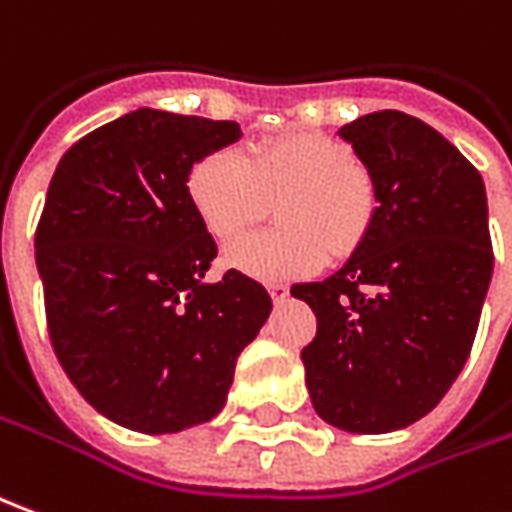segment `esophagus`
<instances>
[{"instance_id":"1","label":"esophagus","mask_w":512,"mask_h":512,"mask_svg":"<svg viewBox=\"0 0 512 512\" xmlns=\"http://www.w3.org/2000/svg\"><path fill=\"white\" fill-rule=\"evenodd\" d=\"M269 294L274 302H283L285 297H288V288H285L283 283H274V285H269Z\"/></svg>"}]
</instances>
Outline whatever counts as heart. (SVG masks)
<instances>
[{"label":"heart","mask_w":512,"mask_h":512,"mask_svg":"<svg viewBox=\"0 0 512 512\" xmlns=\"http://www.w3.org/2000/svg\"><path fill=\"white\" fill-rule=\"evenodd\" d=\"M187 196L215 241L227 243L257 224L269 201L277 232L241 238L224 252L229 269L260 283H291L325 269L333 255L353 252L375 212L370 176L339 139L319 134L224 148L201 156L187 176Z\"/></svg>","instance_id":"heart-1"}]
</instances>
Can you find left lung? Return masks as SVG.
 I'll use <instances>...</instances> for the list:
<instances>
[{
	"instance_id": "8db88e82",
	"label": "left lung",
	"mask_w": 512,
	"mask_h": 512,
	"mask_svg": "<svg viewBox=\"0 0 512 512\" xmlns=\"http://www.w3.org/2000/svg\"><path fill=\"white\" fill-rule=\"evenodd\" d=\"M336 134L367 170L375 212L342 269L291 285L316 314L305 387L330 426L387 434L429 415L468 361L493 274L488 196L412 114L373 111Z\"/></svg>"
}]
</instances>
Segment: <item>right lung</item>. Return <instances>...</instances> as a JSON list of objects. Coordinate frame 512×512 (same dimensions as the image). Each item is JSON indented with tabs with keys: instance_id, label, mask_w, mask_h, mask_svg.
<instances>
[{
	"instance_id": "obj_1",
	"label": "right lung",
	"mask_w": 512,
	"mask_h": 512,
	"mask_svg": "<svg viewBox=\"0 0 512 512\" xmlns=\"http://www.w3.org/2000/svg\"><path fill=\"white\" fill-rule=\"evenodd\" d=\"M241 137L229 120L142 106L75 142L52 173L36 232L52 347L117 426L176 434L212 420L269 319L252 277L204 283L218 249L187 196L198 159Z\"/></svg>"
}]
</instances>
